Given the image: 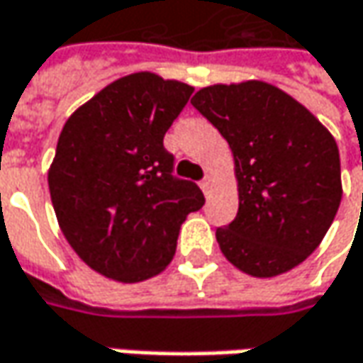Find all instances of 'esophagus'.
<instances>
[{
	"label": "esophagus",
	"mask_w": 363,
	"mask_h": 363,
	"mask_svg": "<svg viewBox=\"0 0 363 363\" xmlns=\"http://www.w3.org/2000/svg\"><path fill=\"white\" fill-rule=\"evenodd\" d=\"M201 189H203V193H205V195H209V193H211V177H209V174L201 181Z\"/></svg>",
	"instance_id": "34e87169"
}]
</instances>
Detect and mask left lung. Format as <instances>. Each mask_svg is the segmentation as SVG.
<instances>
[{
	"mask_svg": "<svg viewBox=\"0 0 363 363\" xmlns=\"http://www.w3.org/2000/svg\"><path fill=\"white\" fill-rule=\"evenodd\" d=\"M191 103L233 154L240 207L215 231L223 256L256 278L307 260L343 195L335 138L305 105L264 81L203 87Z\"/></svg>",
	"mask_w": 363,
	"mask_h": 363,
	"instance_id": "8db88e82",
	"label": "left lung"
}]
</instances>
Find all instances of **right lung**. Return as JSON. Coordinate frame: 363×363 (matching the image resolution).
<instances>
[{
  "instance_id": "add662e5",
  "label": "right lung",
  "mask_w": 363,
  "mask_h": 363,
  "mask_svg": "<svg viewBox=\"0 0 363 363\" xmlns=\"http://www.w3.org/2000/svg\"><path fill=\"white\" fill-rule=\"evenodd\" d=\"M193 87L156 72L121 77L83 103L58 135L48 170L56 219L77 256L118 282L172 262L186 215L205 197L172 177L164 134Z\"/></svg>"
}]
</instances>
